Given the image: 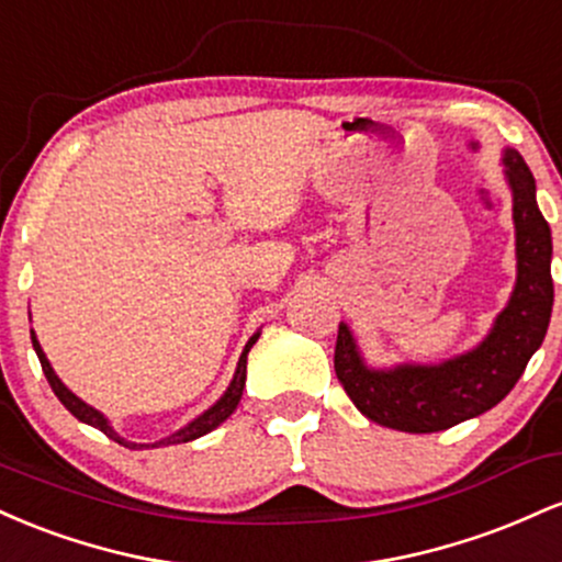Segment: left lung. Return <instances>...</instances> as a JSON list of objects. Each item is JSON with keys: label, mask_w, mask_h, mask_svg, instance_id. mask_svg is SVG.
Here are the masks:
<instances>
[{"label": "left lung", "mask_w": 562, "mask_h": 562, "mask_svg": "<svg viewBox=\"0 0 562 562\" xmlns=\"http://www.w3.org/2000/svg\"><path fill=\"white\" fill-rule=\"evenodd\" d=\"M502 173L513 192L515 288L492 330L443 362L372 367L340 322L335 375L364 417L404 434H436L492 409L513 391L550 327L552 232L537 205V182L518 150H502Z\"/></svg>", "instance_id": "8db88e82"}]
</instances>
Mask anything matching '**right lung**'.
<instances>
[{"mask_svg":"<svg viewBox=\"0 0 562 562\" xmlns=\"http://www.w3.org/2000/svg\"><path fill=\"white\" fill-rule=\"evenodd\" d=\"M259 335H261V330H256L248 338V344H245L243 353H240V362H237V370H235V375H232V380H229L227 391H224L222 396H218L216 402L209 406V409L200 412L195 420H190L187 425H182V428H179V430H173L171 436L158 438V441H150V443L128 441V438H124L121 434H115V428L111 425V420H108V417L102 415L100 409H94V406H89L87 402H81V398L76 396V393L70 391L60 378H57V372L53 370V364H49L47 353H44L42 344H38V340H36V333L34 330H31V344H34V351H36L38 362H42L44 375H47L49 385H53L55 396L60 398L63 406H66V409L76 417V420H81V423L92 425V428H97V430H102V434H105L108 438H113L115 443H121V447H126V449H158V447H169V443L195 441V438L211 434V430L218 428V425L227 420L232 412L237 409V404H240V398H243V389H245V367H248V351H250V348H254L256 340H259Z\"/></svg>","mask_w":562,"mask_h":562,"instance_id":"obj_1","label":"right lung"}]
</instances>
